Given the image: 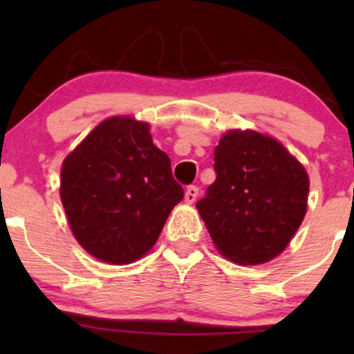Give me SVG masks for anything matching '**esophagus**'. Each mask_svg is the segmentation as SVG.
I'll use <instances>...</instances> for the list:
<instances>
[{
	"label": "esophagus",
	"mask_w": 354,
	"mask_h": 354,
	"mask_svg": "<svg viewBox=\"0 0 354 354\" xmlns=\"http://www.w3.org/2000/svg\"><path fill=\"white\" fill-rule=\"evenodd\" d=\"M198 194H200V189H198V186H188V188H186V193H185V201L186 203H194V201H196Z\"/></svg>",
	"instance_id": "1"
}]
</instances>
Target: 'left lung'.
<instances>
[{
  "mask_svg": "<svg viewBox=\"0 0 354 354\" xmlns=\"http://www.w3.org/2000/svg\"><path fill=\"white\" fill-rule=\"evenodd\" d=\"M214 173L196 208L216 250L239 265L276 258L306 214L303 165L273 138L233 129L214 148Z\"/></svg>",
  "mask_w": 354,
  "mask_h": 354,
  "instance_id": "obj_1",
  "label": "left lung"
}]
</instances>
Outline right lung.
<instances>
[{
    "mask_svg": "<svg viewBox=\"0 0 354 354\" xmlns=\"http://www.w3.org/2000/svg\"><path fill=\"white\" fill-rule=\"evenodd\" d=\"M59 193L80 245L111 265L148 253L185 196L148 123L129 116L104 120L68 154Z\"/></svg>",
    "mask_w": 354,
    "mask_h": 354,
    "instance_id": "right-lung-1",
    "label": "right lung"
}]
</instances>
